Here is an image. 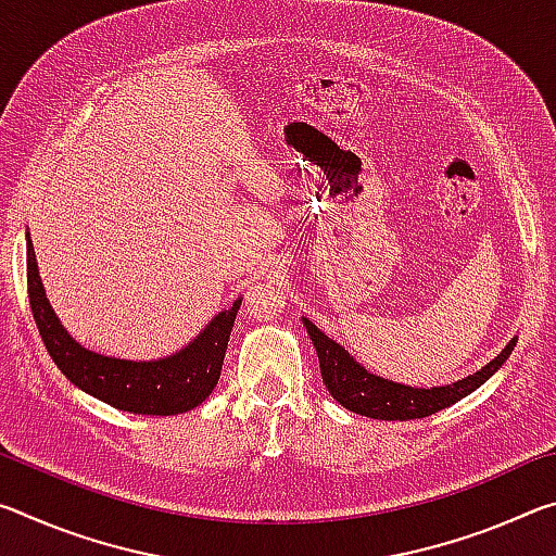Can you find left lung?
<instances>
[{
    "label": "left lung",
    "instance_id": "1",
    "mask_svg": "<svg viewBox=\"0 0 556 556\" xmlns=\"http://www.w3.org/2000/svg\"><path fill=\"white\" fill-rule=\"evenodd\" d=\"M304 326L308 338L314 341L318 365H321V378L331 397L345 409L384 421L421 419L464 400L466 394L481 388L491 375L501 370V365L510 357L517 343V338H513L503 348L501 355L493 357L485 368L454 384H444V388H409V384L384 380L380 375L365 370L341 343H336L333 338L318 331L308 318H304Z\"/></svg>",
    "mask_w": 556,
    "mask_h": 556
}]
</instances>
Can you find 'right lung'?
<instances>
[{
    "label": "right lung",
    "mask_w": 556,
    "mask_h": 556,
    "mask_svg": "<svg viewBox=\"0 0 556 556\" xmlns=\"http://www.w3.org/2000/svg\"><path fill=\"white\" fill-rule=\"evenodd\" d=\"M26 287H29V304L41 341L65 378L83 392L108 402L110 407L131 414H156V417H172L199 407L213 392L220 378L235 316L242 304V296L235 299L230 308L215 316L178 353L137 363L92 353L73 341L46 299L29 232H26Z\"/></svg>",
    "instance_id": "right-lung-1"
}]
</instances>
